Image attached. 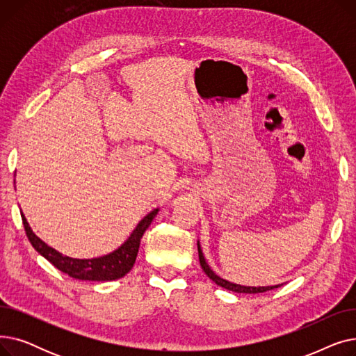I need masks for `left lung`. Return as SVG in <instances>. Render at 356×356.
<instances>
[{
  "instance_id": "1",
  "label": "left lung",
  "mask_w": 356,
  "mask_h": 356,
  "mask_svg": "<svg viewBox=\"0 0 356 356\" xmlns=\"http://www.w3.org/2000/svg\"><path fill=\"white\" fill-rule=\"evenodd\" d=\"M197 252H199V261H200V267L203 268L204 274H207L212 282H215L218 286L227 289V290H231V291H235V293H250V294H254V293H264V291H268V290H273V289H277L282 284H277V286H266V287H250V286H241V284H235V283H231L228 282V280H223L220 278L219 275H216L211 267L208 266L207 259H204L203 257V252L200 250V244L197 241Z\"/></svg>"
}]
</instances>
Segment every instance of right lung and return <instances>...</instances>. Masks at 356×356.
Instances as JSON below:
<instances>
[{"instance_id": "add662e5", "label": "right lung", "mask_w": 356, "mask_h": 356, "mask_svg": "<svg viewBox=\"0 0 356 356\" xmlns=\"http://www.w3.org/2000/svg\"><path fill=\"white\" fill-rule=\"evenodd\" d=\"M159 212V208L149 212L147 216H144L137 228L128 236V239L124 244L106 255L98 257V258H89V259H79V258H70L67 255L60 254L54 248L49 247L46 242H43L39 236H37L26 219V216L22 212L23 225L27 234L29 241L31 242L33 248L43 255L49 263H51L56 268L60 270L62 273L67 274L69 277L78 278V280H89V282H112V280H118L124 277L129 270L133 268L136 258L140 248V241L149 227V223L153 222Z\"/></svg>"}]
</instances>
